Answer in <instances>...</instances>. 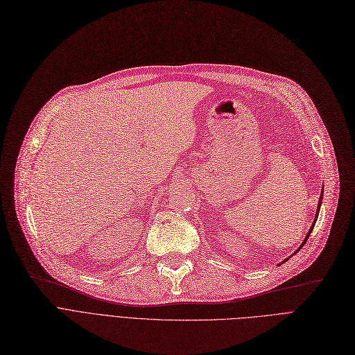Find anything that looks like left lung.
I'll return each mask as SVG.
<instances>
[{"instance_id":"1","label":"left lung","mask_w":355,"mask_h":355,"mask_svg":"<svg viewBox=\"0 0 355 355\" xmlns=\"http://www.w3.org/2000/svg\"><path fill=\"white\" fill-rule=\"evenodd\" d=\"M322 197H323V190L320 191V197H319V202H318V209H316V214H315V220H313V223H312V226H311V229H309V232H307V235L304 236V239H303V242H302V245L299 246V248H297V251L295 252V254H297L302 248H303V245L306 243V241H307V238H309L311 236V232H312V230H313V227H315V223H316V220H318V216H319V210H320V205H322ZM288 258H291V255L288 257ZM288 258H286L284 261H282V263L279 264V266H282L283 263H286V261H288Z\"/></svg>"}]
</instances>
